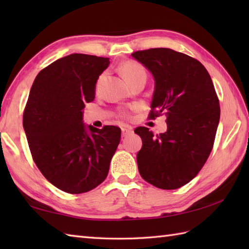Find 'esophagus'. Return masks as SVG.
I'll use <instances>...</instances> for the list:
<instances>
[{"label": "esophagus", "instance_id": "obj_1", "mask_svg": "<svg viewBox=\"0 0 249 249\" xmlns=\"http://www.w3.org/2000/svg\"><path fill=\"white\" fill-rule=\"evenodd\" d=\"M131 133H133V129H131L130 127H124V128H122V137H127V136L130 135Z\"/></svg>", "mask_w": 249, "mask_h": 249}]
</instances>
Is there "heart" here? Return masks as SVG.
I'll return each mask as SVG.
<instances>
[{"label": "heart", "mask_w": 249, "mask_h": 249, "mask_svg": "<svg viewBox=\"0 0 249 249\" xmlns=\"http://www.w3.org/2000/svg\"><path fill=\"white\" fill-rule=\"evenodd\" d=\"M121 71H122V75H123L125 80L127 82H130L136 77L141 76V75H145L144 67L142 66L140 63L136 62V61H126L125 63H123L121 66ZM102 78H103V76L99 77L98 81H97V87L99 86L100 81H102ZM122 114L126 115L127 113L124 111Z\"/></svg>", "instance_id": "1"}]
</instances>
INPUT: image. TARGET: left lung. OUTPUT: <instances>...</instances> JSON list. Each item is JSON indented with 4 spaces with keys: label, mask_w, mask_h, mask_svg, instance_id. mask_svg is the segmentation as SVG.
<instances>
[{
    "label": "left lung",
    "mask_w": 249,
    "mask_h": 249,
    "mask_svg": "<svg viewBox=\"0 0 249 249\" xmlns=\"http://www.w3.org/2000/svg\"><path fill=\"white\" fill-rule=\"evenodd\" d=\"M155 80L150 119L165 114L167 131L154 136L137 127L142 139L137 162L142 178L161 189H177L197 176L213 149L220 107L201 63L169 48L134 52Z\"/></svg>",
    "instance_id": "obj_1"
}]
</instances>
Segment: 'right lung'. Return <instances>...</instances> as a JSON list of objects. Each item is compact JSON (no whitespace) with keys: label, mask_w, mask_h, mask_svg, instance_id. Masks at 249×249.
Wrapping results in <instances>:
<instances>
[{"label":"right lung","mask_w":249,"mask_h":249,"mask_svg":"<svg viewBox=\"0 0 249 249\" xmlns=\"http://www.w3.org/2000/svg\"><path fill=\"white\" fill-rule=\"evenodd\" d=\"M108 57L73 53L51 63L36 76L23 111L32 157L43 176L68 194H82L107 178L121 129H102L82 122V110L95 98Z\"/></svg>","instance_id":"add662e5"}]
</instances>
